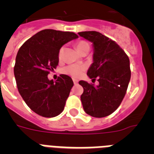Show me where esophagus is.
<instances>
[{
	"mask_svg": "<svg viewBox=\"0 0 154 154\" xmlns=\"http://www.w3.org/2000/svg\"><path fill=\"white\" fill-rule=\"evenodd\" d=\"M73 82H74L75 85H76V84H78L79 80L78 79H73Z\"/></svg>",
	"mask_w": 154,
	"mask_h": 154,
	"instance_id": "obj_1",
	"label": "esophagus"
}]
</instances>
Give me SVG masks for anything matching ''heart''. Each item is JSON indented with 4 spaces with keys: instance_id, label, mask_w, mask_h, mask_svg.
Masks as SVG:
<instances>
[{
    "instance_id": "heart-1",
    "label": "heart",
    "mask_w": 154,
    "mask_h": 154,
    "mask_svg": "<svg viewBox=\"0 0 154 154\" xmlns=\"http://www.w3.org/2000/svg\"><path fill=\"white\" fill-rule=\"evenodd\" d=\"M88 43L85 41H80L77 44H76V47H77V49L79 51L81 48H82L83 47H85V45H88ZM62 48H61L59 53H58V56L60 58L62 56ZM85 70V66L82 65H78V64H72V65H69L67 66H65V68H63L62 70V72L64 74H66L68 75H70L73 78H79L82 75L84 71Z\"/></svg>"
}]
</instances>
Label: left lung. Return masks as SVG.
<instances>
[{
    "label": "left lung",
    "instance_id": "left-lung-1",
    "mask_svg": "<svg viewBox=\"0 0 154 154\" xmlns=\"http://www.w3.org/2000/svg\"><path fill=\"white\" fill-rule=\"evenodd\" d=\"M79 36L92 42L93 62L87 75L96 80L95 86L85 81L79 83L83 87L81 101L85 112L96 118L112 114L123 101L131 77L130 59L116 42L98 31H82Z\"/></svg>",
    "mask_w": 154,
    "mask_h": 154
}]
</instances>
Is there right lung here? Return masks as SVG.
<instances>
[{
    "label": "right lung",
    "mask_w": 154,
    "mask_h": 154,
    "mask_svg": "<svg viewBox=\"0 0 154 154\" xmlns=\"http://www.w3.org/2000/svg\"><path fill=\"white\" fill-rule=\"evenodd\" d=\"M78 38L70 31L45 29L24 42L16 56L14 73L17 89L28 106L44 117H55L65 108L72 79L60 75L56 81L48 75L58 65V53L67 42Z\"/></svg>",
    "instance_id": "obj_1"
}]
</instances>
